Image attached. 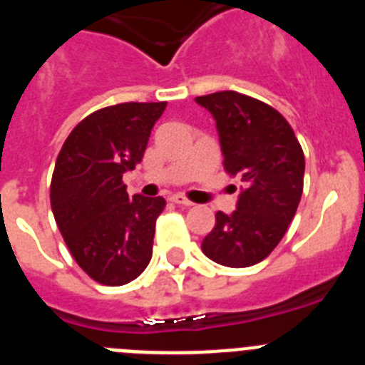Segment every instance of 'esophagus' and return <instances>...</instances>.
I'll return each instance as SVG.
<instances>
[{
  "mask_svg": "<svg viewBox=\"0 0 365 365\" xmlns=\"http://www.w3.org/2000/svg\"><path fill=\"white\" fill-rule=\"evenodd\" d=\"M172 202H175V205H179V206H186V208H188V206H193V202L190 201V199H186L185 195H180V193H177V195H172Z\"/></svg>",
  "mask_w": 365,
  "mask_h": 365,
  "instance_id": "obj_1",
  "label": "esophagus"
}]
</instances>
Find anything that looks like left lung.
Instances as JSON below:
<instances>
[{
	"instance_id": "left-lung-1",
	"label": "left lung",
	"mask_w": 365,
	"mask_h": 365,
	"mask_svg": "<svg viewBox=\"0 0 365 365\" xmlns=\"http://www.w3.org/2000/svg\"><path fill=\"white\" fill-rule=\"evenodd\" d=\"M195 102L214 117L222 166L230 175L240 173L243 182L235 210L215 214L202 252L232 269L256 265L282 241L298 210L303 150L282 113L252 96L219 91Z\"/></svg>"
}]
</instances>
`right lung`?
Wrapping results in <instances>:
<instances>
[{
    "label": "right lung",
    "mask_w": 365,
    "mask_h": 365,
    "mask_svg": "<svg viewBox=\"0 0 365 365\" xmlns=\"http://www.w3.org/2000/svg\"><path fill=\"white\" fill-rule=\"evenodd\" d=\"M166 102H128L98 109L67 137L51 180V208L74 261L102 285L144 272L153 252L163 197L125 192L122 175L144 157Z\"/></svg>",
    "instance_id": "obj_1"
}]
</instances>
